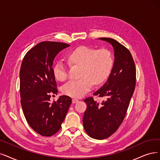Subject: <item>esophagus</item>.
<instances>
[{
    "mask_svg": "<svg viewBox=\"0 0 160 160\" xmlns=\"http://www.w3.org/2000/svg\"><path fill=\"white\" fill-rule=\"evenodd\" d=\"M79 100H78V99H75V98H73V99H72V103L73 104H75V103H77V102H78Z\"/></svg>",
    "mask_w": 160,
    "mask_h": 160,
    "instance_id": "34e87169",
    "label": "esophagus"
}]
</instances>
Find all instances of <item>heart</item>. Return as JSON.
Masks as SVG:
<instances>
[{"label": "heart", "instance_id": "1", "mask_svg": "<svg viewBox=\"0 0 160 160\" xmlns=\"http://www.w3.org/2000/svg\"><path fill=\"white\" fill-rule=\"evenodd\" d=\"M67 58L71 65L81 66V79L69 81L62 88L63 94L74 98L82 97L90 91L92 83L97 85L104 82L110 73L113 64L111 52L104 48L96 50L91 47L81 46L71 51ZM53 72L58 81H64L68 79V68L62 61L57 62Z\"/></svg>", "mask_w": 160, "mask_h": 160}]
</instances>
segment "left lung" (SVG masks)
Masks as SVG:
<instances>
[{"label":"left lung","instance_id":"left-lung-1","mask_svg":"<svg viewBox=\"0 0 160 160\" xmlns=\"http://www.w3.org/2000/svg\"><path fill=\"white\" fill-rule=\"evenodd\" d=\"M112 44L114 62L107 81L94 95L104 100L99 103L88 97L82 123L89 137L102 140L116 132L125 118L136 85V69L129 50L111 38H100Z\"/></svg>","mask_w":160,"mask_h":160}]
</instances>
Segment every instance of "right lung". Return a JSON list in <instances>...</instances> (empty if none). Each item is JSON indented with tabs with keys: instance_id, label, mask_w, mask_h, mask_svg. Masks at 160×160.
<instances>
[{
	"instance_id": "obj_1",
	"label": "right lung",
	"mask_w": 160,
	"mask_h": 160,
	"mask_svg": "<svg viewBox=\"0 0 160 160\" xmlns=\"http://www.w3.org/2000/svg\"><path fill=\"white\" fill-rule=\"evenodd\" d=\"M68 47L59 42H39L28 51L21 65L20 89L23 114L31 128L44 137L52 136L60 129L72 104V98L66 95L53 103L50 102V95L58 92L53 61Z\"/></svg>"
}]
</instances>
